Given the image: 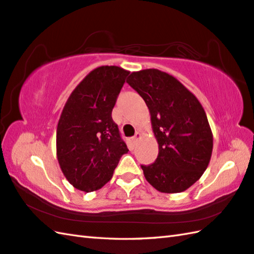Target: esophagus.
Instances as JSON below:
<instances>
[{"label":"esophagus","mask_w":254,"mask_h":254,"mask_svg":"<svg viewBox=\"0 0 254 254\" xmlns=\"http://www.w3.org/2000/svg\"><path fill=\"white\" fill-rule=\"evenodd\" d=\"M140 137H141V134H140V132H136L134 133V136L131 138V141L133 142V143H136L139 139H140Z\"/></svg>","instance_id":"1"}]
</instances>
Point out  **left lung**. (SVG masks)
<instances>
[{
    "instance_id": "1",
    "label": "left lung",
    "mask_w": 254,
    "mask_h": 254,
    "mask_svg": "<svg viewBox=\"0 0 254 254\" xmlns=\"http://www.w3.org/2000/svg\"><path fill=\"white\" fill-rule=\"evenodd\" d=\"M127 83L149 108L159 144L154 163L141 165L144 178L161 193H181L203 175L213 152V132L192 92L167 72H132Z\"/></svg>"
}]
</instances>
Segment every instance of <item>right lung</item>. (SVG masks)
<instances>
[{"instance_id":"right-lung-1","label":"right lung","mask_w":254,"mask_h":254,"mask_svg":"<svg viewBox=\"0 0 254 254\" xmlns=\"http://www.w3.org/2000/svg\"><path fill=\"white\" fill-rule=\"evenodd\" d=\"M129 71L102 65L91 71L71 93L57 127V159L73 188L93 192L113 177L129 150L112 111Z\"/></svg>"}]
</instances>
